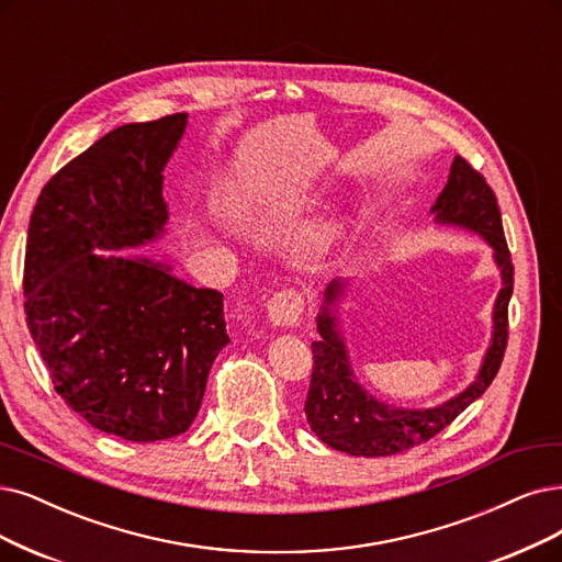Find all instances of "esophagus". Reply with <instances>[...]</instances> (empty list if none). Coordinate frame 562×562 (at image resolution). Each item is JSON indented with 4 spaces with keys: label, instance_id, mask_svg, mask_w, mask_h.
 I'll list each match as a JSON object with an SVG mask.
<instances>
[{
    "label": "esophagus",
    "instance_id": "obj_1",
    "mask_svg": "<svg viewBox=\"0 0 562 562\" xmlns=\"http://www.w3.org/2000/svg\"><path fill=\"white\" fill-rule=\"evenodd\" d=\"M266 313L273 326H294L303 315V299L299 292H278L268 299Z\"/></svg>",
    "mask_w": 562,
    "mask_h": 562
}]
</instances>
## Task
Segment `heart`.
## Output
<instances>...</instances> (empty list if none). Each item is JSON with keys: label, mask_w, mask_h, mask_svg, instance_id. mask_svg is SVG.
Masks as SVG:
<instances>
[{"label": "heart", "mask_w": 562, "mask_h": 562, "mask_svg": "<svg viewBox=\"0 0 562 562\" xmlns=\"http://www.w3.org/2000/svg\"><path fill=\"white\" fill-rule=\"evenodd\" d=\"M245 222H255V217H245ZM340 234V220H328L319 226V232L315 234V245L317 247H328L330 243H334Z\"/></svg>", "instance_id": "obj_1"}]
</instances>
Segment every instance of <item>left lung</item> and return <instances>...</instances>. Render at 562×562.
Listing matches in <instances>:
<instances>
[{
	"label": "left lung",
	"instance_id": "8db88e82",
	"mask_svg": "<svg viewBox=\"0 0 562 562\" xmlns=\"http://www.w3.org/2000/svg\"><path fill=\"white\" fill-rule=\"evenodd\" d=\"M432 222L476 234L493 249L501 270V292L493 303V334L476 378L453 398L435 407H401L372 396L357 380L342 334L340 310L349 282L330 280L317 315L319 338L313 342V380L305 401V419L317 438L349 456H391L417 447L447 428L493 382L507 347V305L514 289V266L507 249L501 207L486 180L453 157L449 180L430 207Z\"/></svg>",
	"mask_w": 562,
	"mask_h": 562
}]
</instances>
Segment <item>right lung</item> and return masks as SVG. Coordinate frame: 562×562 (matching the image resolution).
<instances>
[{
  "label": "right lung",
  "mask_w": 562,
  "mask_h": 562,
  "mask_svg": "<svg viewBox=\"0 0 562 562\" xmlns=\"http://www.w3.org/2000/svg\"><path fill=\"white\" fill-rule=\"evenodd\" d=\"M184 127L178 113L109 132L48 180L27 232V328L55 391L90 426L130 442L190 428L232 342L217 289L120 252L166 234L164 169Z\"/></svg>",
  "instance_id": "right-lung-1"
}]
</instances>
